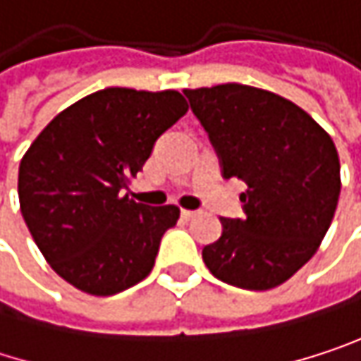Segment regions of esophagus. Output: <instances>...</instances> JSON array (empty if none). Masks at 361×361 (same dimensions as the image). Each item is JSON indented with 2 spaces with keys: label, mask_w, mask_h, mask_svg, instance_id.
I'll return each instance as SVG.
<instances>
[{
  "label": "esophagus",
  "mask_w": 361,
  "mask_h": 361,
  "mask_svg": "<svg viewBox=\"0 0 361 361\" xmlns=\"http://www.w3.org/2000/svg\"><path fill=\"white\" fill-rule=\"evenodd\" d=\"M198 215V211H181V217L185 219V221H190V219H194Z\"/></svg>",
  "instance_id": "34e87169"
}]
</instances>
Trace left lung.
Listing matches in <instances>:
<instances>
[{
    "mask_svg": "<svg viewBox=\"0 0 361 361\" xmlns=\"http://www.w3.org/2000/svg\"><path fill=\"white\" fill-rule=\"evenodd\" d=\"M209 135L226 180L247 183L243 217L221 219V236L202 249L226 284L267 290L286 282L318 251L341 194L334 142L297 104L249 85L183 90Z\"/></svg>",
    "mask_w": 361,
    "mask_h": 361,
    "instance_id": "left-lung-1",
    "label": "left lung"
}]
</instances>
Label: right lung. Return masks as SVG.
<instances>
[{
	"label": "right lung",
	"instance_id": "obj_1",
	"mask_svg": "<svg viewBox=\"0 0 361 361\" xmlns=\"http://www.w3.org/2000/svg\"><path fill=\"white\" fill-rule=\"evenodd\" d=\"M185 110L173 90L106 87L37 135L18 169L20 211L39 251L68 284L109 297L152 271L180 209L148 207L121 192Z\"/></svg>",
	"mask_w": 361,
	"mask_h": 361
}]
</instances>
